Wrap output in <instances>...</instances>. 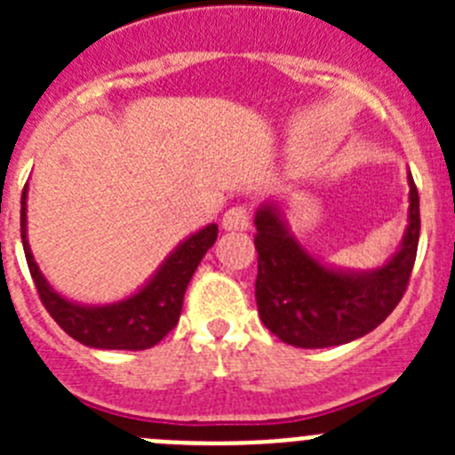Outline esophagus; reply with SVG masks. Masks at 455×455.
Masks as SVG:
<instances>
[{
  "label": "esophagus",
  "mask_w": 455,
  "mask_h": 455,
  "mask_svg": "<svg viewBox=\"0 0 455 455\" xmlns=\"http://www.w3.org/2000/svg\"><path fill=\"white\" fill-rule=\"evenodd\" d=\"M223 228L228 232L248 230L251 228V212H248V207L239 204V207L228 209L223 214Z\"/></svg>",
  "instance_id": "1"
}]
</instances>
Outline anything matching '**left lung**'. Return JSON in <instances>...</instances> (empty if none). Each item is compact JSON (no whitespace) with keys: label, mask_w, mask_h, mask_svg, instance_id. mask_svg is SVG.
<instances>
[{"label":"left lung","mask_w":455,"mask_h":455,"mask_svg":"<svg viewBox=\"0 0 455 455\" xmlns=\"http://www.w3.org/2000/svg\"><path fill=\"white\" fill-rule=\"evenodd\" d=\"M408 228L399 251L371 271H344L309 255L275 203L255 214L259 319L284 344L328 348L364 337L403 299L419 243V193L408 175Z\"/></svg>","instance_id":"1"}]
</instances>
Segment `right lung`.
I'll list each match as a JSON object with an SVG mask.
<instances>
[{
	"mask_svg": "<svg viewBox=\"0 0 455 455\" xmlns=\"http://www.w3.org/2000/svg\"><path fill=\"white\" fill-rule=\"evenodd\" d=\"M20 204H22L20 235H22L24 257L29 264L40 300L52 319L61 325L72 339L91 348L143 351L159 344L178 325L184 291L204 252L214 246L219 236V225L209 223L196 235L187 236L136 293L118 303L82 305L54 291L31 255L29 239H27V187H24Z\"/></svg>",
	"mask_w": 455,
	"mask_h": 455,
	"instance_id": "obj_1",
	"label": "right lung"
}]
</instances>
